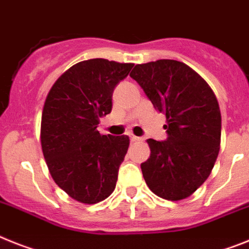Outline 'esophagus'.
<instances>
[{"label":"esophagus","mask_w":249,"mask_h":249,"mask_svg":"<svg viewBox=\"0 0 249 249\" xmlns=\"http://www.w3.org/2000/svg\"><path fill=\"white\" fill-rule=\"evenodd\" d=\"M130 141L131 142H143L144 139H143V138H141V137H135V135L131 134L130 135Z\"/></svg>","instance_id":"34e87169"}]
</instances>
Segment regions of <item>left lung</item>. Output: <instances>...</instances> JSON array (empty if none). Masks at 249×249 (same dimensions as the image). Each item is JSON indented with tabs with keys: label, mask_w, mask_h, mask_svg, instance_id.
Returning a JSON list of instances; mask_svg holds the SVG:
<instances>
[{
	"label": "left lung",
	"mask_w": 249,
	"mask_h": 249,
	"mask_svg": "<svg viewBox=\"0 0 249 249\" xmlns=\"http://www.w3.org/2000/svg\"><path fill=\"white\" fill-rule=\"evenodd\" d=\"M130 77L167 120L166 141H147L150 156L141 164L144 179L162 199H186L205 182L218 157V100L195 71L177 60L137 64Z\"/></svg>",
	"instance_id": "obj_1"
}]
</instances>
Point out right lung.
Segmentation results:
<instances>
[{"label": "right lung", "mask_w": 249, "mask_h": 249, "mask_svg": "<svg viewBox=\"0 0 249 249\" xmlns=\"http://www.w3.org/2000/svg\"><path fill=\"white\" fill-rule=\"evenodd\" d=\"M133 63L89 59L64 72L47 96L41 115V148L60 189L83 204L111 195L129 148L126 135H101L100 118L110 114L112 92Z\"/></svg>", "instance_id": "obj_1"}]
</instances>
